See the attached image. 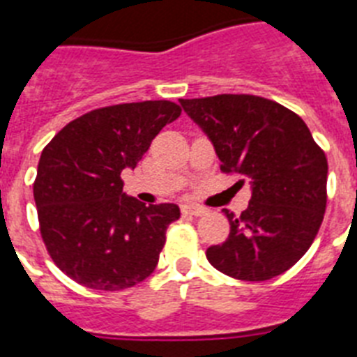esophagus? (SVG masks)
I'll list each match as a JSON object with an SVG mask.
<instances>
[{
	"instance_id": "esophagus-1",
	"label": "esophagus",
	"mask_w": 357,
	"mask_h": 357,
	"mask_svg": "<svg viewBox=\"0 0 357 357\" xmlns=\"http://www.w3.org/2000/svg\"><path fill=\"white\" fill-rule=\"evenodd\" d=\"M183 213H187V215H195V217H202V215H206L207 209L204 206H198V204H185Z\"/></svg>"
}]
</instances>
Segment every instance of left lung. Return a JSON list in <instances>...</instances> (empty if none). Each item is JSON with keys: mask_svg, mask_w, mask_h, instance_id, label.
<instances>
[{"mask_svg": "<svg viewBox=\"0 0 357 357\" xmlns=\"http://www.w3.org/2000/svg\"><path fill=\"white\" fill-rule=\"evenodd\" d=\"M211 140L224 172L248 178L250 204L224 209L229 235L209 246L217 271L265 282L289 271L310 250L326 209L328 161L298 114L250 94L179 100Z\"/></svg>", "mask_w": 357, "mask_h": 357, "instance_id": "1", "label": "left lung"}]
</instances>
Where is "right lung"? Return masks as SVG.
<instances>
[{
    "mask_svg": "<svg viewBox=\"0 0 357 357\" xmlns=\"http://www.w3.org/2000/svg\"><path fill=\"white\" fill-rule=\"evenodd\" d=\"M179 113L167 100L96 109L42 150L33 195L44 244L66 276L96 291H122L155 271L179 207L128 196L120 174L137 167Z\"/></svg>",
    "mask_w": 357,
    "mask_h": 357,
    "instance_id": "1",
    "label": "right lung"
}]
</instances>
